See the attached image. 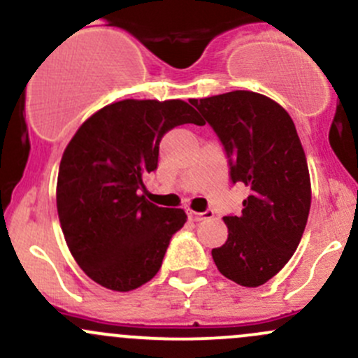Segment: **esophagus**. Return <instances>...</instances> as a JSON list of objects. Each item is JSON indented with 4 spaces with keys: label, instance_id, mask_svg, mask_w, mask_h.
Here are the masks:
<instances>
[{
    "label": "esophagus",
    "instance_id": "esophagus-1",
    "mask_svg": "<svg viewBox=\"0 0 358 358\" xmlns=\"http://www.w3.org/2000/svg\"><path fill=\"white\" fill-rule=\"evenodd\" d=\"M187 214H189V220L192 221H202V220H209V217L214 216L213 210H204V213H197V210L187 209Z\"/></svg>",
    "mask_w": 358,
    "mask_h": 358
}]
</instances>
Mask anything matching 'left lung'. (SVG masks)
<instances>
[{"label":"left lung","mask_w":358,"mask_h":358,"mask_svg":"<svg viewBox=\"0 0 358 358\" xmlns=\"http://www.w3.org/2000/svg\"><path fill=\"white\" fill-rule=\"evenodd\" d=\"M190 103L223 144L231 182L250 189L242 214L223 217L228 240L213 248L214 264L242 287H261L292 259L310 210V178L295 123L280 104L250 90Z\"/></svg>","instance_id":"8db88e82"}]
</instances>
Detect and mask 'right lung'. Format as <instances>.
<instances>
[{"label":"right lung","mask_w":358,"mask_h":358,"mask_svg":"<svg viewBox=\"0 0 358 358\" xmlns=\"http://www.w3.org/2000/svg\"><path fill=\"white\" fill-rule=\"evenodd\" d=\"M202 125L185 101L125 99L82 123L59 163L56 206L66 245L90 280L130 292L156 276L183 209L145 201L159 142L178 125Z\"/></svg>","instance_id":"obj_1"}]
</instances>
